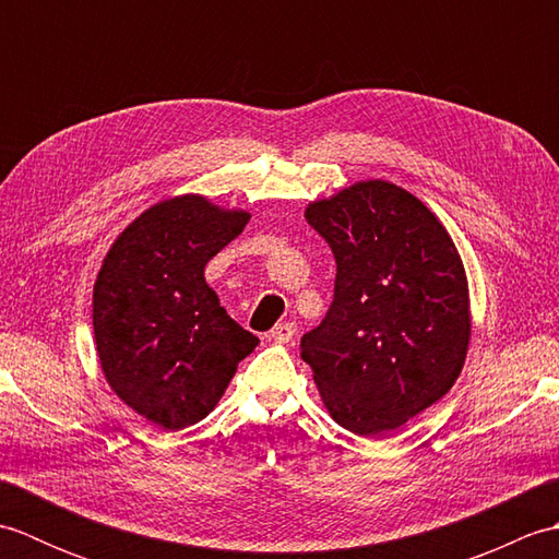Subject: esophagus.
<instances>
[{"instance_id":"obj_1","label":"esophagus","mask_w":559,"mask_h":559,"mask_svg":"<svg viewBox=\"0 0 559 559\" xmlns=\"http://www.w3.org/2000/svg\"><path fill=\"white\" fill-rule=\"evenodd\" d=\"M295 331H298V326H295L293 322H281L269 331V338L276 341V343H288V341H293Z\"/></svg>"}]
</instances>
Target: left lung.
Returning <instances> with one entry per match:
<instances>
[{
	"label": "left lung",
	"mask_w": 559,
	"mask_h": 559,
	"mask_svg": "<svg viewBox=\"0 0 559 559\" xmlns=\"http://www.w3.org/2000/svg\"><path fill=\"white\" fill-rule=\"evenodd\" d=\"M336 259L334 302L300 341L331 418L386 437L454 386L471 338L468 283L444 225L384 180L314 201Z\"/></svg>",
	"instance_id": "left-lung-1"
}]
</instances>
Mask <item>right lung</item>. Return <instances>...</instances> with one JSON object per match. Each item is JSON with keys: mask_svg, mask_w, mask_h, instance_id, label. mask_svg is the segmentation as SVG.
I'll list each match as a JSON object with an SVG mask.
<instances>
[{"mask_svg": "<svg viewBox=\"0 0 559 559\" xmlns=\"http://www.w3.org/2000/svg\"><path fill=\"white\" fill-rule=\"evenodd\" d=\"M249 213L197 194L175 197L129 225L93 288L105 379L129 408L165 430L204 420L257 348L223 310L204 269L245 230Z\"/></svg>", "mask_w": 559, "mask_h": 559, "instance_id": "1", "label": "right lung"}]
</instances>
